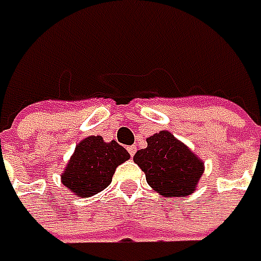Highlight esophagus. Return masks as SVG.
<instances>
[{
	"instance_id": "34e87169",
	"label": "esophagus",
	"mask_w": 261,
	"mask_h": 261,
	"mask_svg": "<svg viewBox=\"0 0 261 261\" xmlns=\"http://www.w3.org/2000/svg\"><path fill=\"white\" fill-rule=\"evenodd\" d=\"M127 151H129V154L134 157V155H135V152H137V147H135V145H130V147H127Z\"/></svg>"
}]
</instances>
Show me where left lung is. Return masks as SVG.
Here are the masks:
<instances>
[{"label":"left lung","instance_id":"left-lung-1","mask_svg":"<svg viewBox=\"0 0 261 261\" xmlns=\"http://www.w3.org/2000/svg\"><path fill=\"white\" fill-rule=\"evenodd\" d=\"M134 162L151 188L167 198L194 194L204 172L201 160L167 130L147 138V148L137 151Z\"/></svg>","mask_w":261,"mask_h":261}]
</instances>
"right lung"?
I'll return each mask as SVG.
<instances>
[{
	"instance_id": "right-lung-1",
	"label": "right lung",
	"mask_w": 261,
	"mask_h": 261,
	"mask_svg": "<svg viewBox=\"0 0 261 261\" xmlns=\"http://www.w3.org/2000/svg\"><path fill=\"white\" fill-rule=\"evenodd\" d=\"M129 157V152L116 141L104 142L101 137H88L76 145L61 182L74 195L86 198L107 188L116 167Z\"/></svg>"
}]
</instances>
